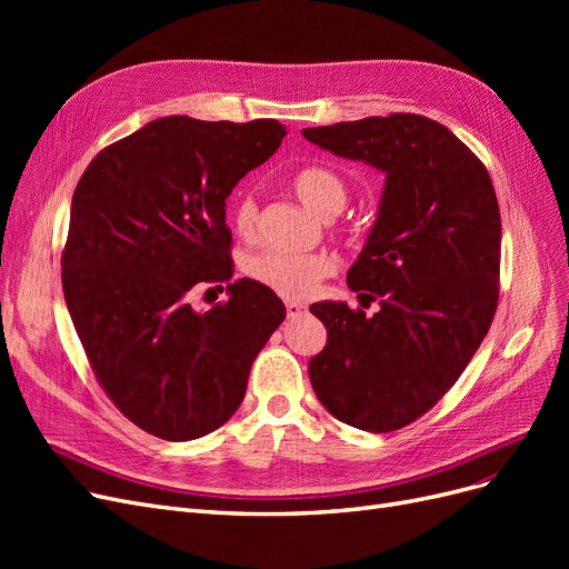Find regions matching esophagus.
<instances>
[{
	"label": "esophagus",
	"instance_id": "obj_1",
	"mask_svg": "<svg viewBox=\"0 0 569 569\" xmlns=\"http://www.w3.org/2000/svg\"><path fill=\"white\" fill-rule=\"evenodd\" d=\"M308 311H306V306H301V303H297V301H287V318L289 320H297V318H301V316H306Z\"/></svg>",
	"mask_w": 569,
	"mask_h": 569
}]
</instances>
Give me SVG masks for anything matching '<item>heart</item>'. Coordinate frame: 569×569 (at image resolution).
<instances>
[{
  "mask_svg": "<svg viewBox=\"0 0 569 569\" xmlns=\"http://www.w3.org/2000/svg\"><path fill=\"white\" fill-rule=\"evenodd\" d=\"M295 192L303 206L316 216L325 218L339 213L349 199L347 182L335 170L311 166L303 168L295 178ZM234 230L251 239L258 230V206L253 197L237 199L232 209ZM335 263L325 253H295L282 249H263L244 261V272L253 282L274 291L278 297L301 301L318 289V284L330 278Z\"/></svg>",
  "mask_w": 569,
  "mask_h": 569,
  "instance_id": "heart-1",
  "label": "heart"
}]
</instances>
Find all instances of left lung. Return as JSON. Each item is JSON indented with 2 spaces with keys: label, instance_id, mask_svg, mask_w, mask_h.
Wrapping results in <instances>:
<instances>
[{
  "label": "left lung",
  "instance_id": "obj_1",
  "mask_svg": "<svg viewBox=\"0 0 569 569\" xmlns=\"http://www.w3.org/2000/svg\"><path fill=\"white\" fill-rule=\"evenodd\" d=\"M335 157L385 176L377 218L347 282L380 299L366 318L313 303L327 327L308 363L318 401L366 432H393L432 408L487 337L498 301L501 213L487 168L437 120L370 116L301 130Z\"/></svg>",
  "mask_w": 569,
  "mask_h": 569
}]
</instances>
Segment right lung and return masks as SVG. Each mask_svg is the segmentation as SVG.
<instances>
[{"label": "right lung", "mask_w": 569, "mask_h": 569, "mask_svg": "<svg viewBox=\"0 0 569 569\" xmlns=\"http://www.w3.org/2000/svg\"><path fill=\"white\" fill-rule=\"evenodd\" d=\"M287 128L157 118L84 170L61 256L63 297L99 385L128 420L166 441L226 425L258 351L287 311L253 280L194 311L189 289L232 278L226 201Z\"/></svg>", "instance_id": "add662e5"}]
</instances>
